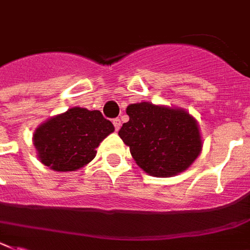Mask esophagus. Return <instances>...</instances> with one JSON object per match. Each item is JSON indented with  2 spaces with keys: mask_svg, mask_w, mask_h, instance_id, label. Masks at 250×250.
Masks as SVG:
<instances>
[{
  "mask_svg": "<svg viewBox=\"0 0 250 250\" xmlns=\"http://www.w3.org/2000/svg\"><path fill=\"white\" fill-rule=\"evenodd\" d=\"M113 125H114V128H115V131H119V128H121V125H122V123H121V119H118V118L113 119Z\"/></svg>",
  "mask_w": 250,
  "mask_h": 250,
  "instance_id": "esophagus-1",
  "label": "esophagus"
}]
</instances>
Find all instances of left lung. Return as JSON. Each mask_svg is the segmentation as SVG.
Here are the masks:
<instances>
[{
    "label": "left lung",
    "mask_w": 250,
    "mask_h": 250,
    "mask_svg": "<svg viewBox=\"0 0 250 250\" xmlns=\"http://www.w3.org/2000/svg\"><path fill=\"white\" fill-rule=\"evenodd\" d=\"M125 113L129 121L118 135L136 164L151 177L178 175L200 156V125L184 109L141 102L129 104Z\"/></svg>",
    "instance_id": "8db88e82"
}]
</instances>
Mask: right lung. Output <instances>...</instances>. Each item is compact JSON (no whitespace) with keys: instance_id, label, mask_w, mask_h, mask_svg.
Returning a JSON list of instances; mask_svg holds the SVG:
<instances>
[{"instance_id":"add662e5","label":"right lung","mask_w":250,"mask_h":250,"mask_svg":"<svg viewBox=\"0 0 250 250\" xmlns=\"http://www.w3.org/2000/svg\"><path fill=\"white\" fill-rule=\"evenodd\" d=\"M114 132L99 110L73 106L34 131L33 144L42 164L54 171H76L93 160L100 142Z\"/></svg>"}]
</instances>
